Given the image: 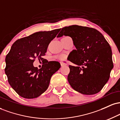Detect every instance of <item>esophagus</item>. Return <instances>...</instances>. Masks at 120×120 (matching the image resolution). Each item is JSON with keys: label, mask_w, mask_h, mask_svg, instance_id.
<instances>
[{"label": "esophagus", "mask_w": 120, "mask_h": 120, "mask_svg": "<svg viewBox=\"0 0 120 120\" xmlns=\"http://www.w3.org/2000/svg\"><path fill=\"white\" fill-rule=\"evenodd\" d=\"M60 64H61V67H64V66H65L66 65V64H65L64 63H60Z\"/></svg>", "instance_id": "1"}]
</instances>
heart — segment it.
<instances>
[{
	"label": "heart",
	"instance_id": "b5f03b06",
	"mask_svg": "<svg viewBox=\"0 0 120 120\" xmlns=\"http://www.w3.org/2000/svg\"><path fill=\"white\" fill-rule=\"evenodd\" d=\"M63 56H61V57H60V59H62V58H63Z\"/></svg>",
	"mask_w": 120,
	"mask_h": 120
}]
</instances>
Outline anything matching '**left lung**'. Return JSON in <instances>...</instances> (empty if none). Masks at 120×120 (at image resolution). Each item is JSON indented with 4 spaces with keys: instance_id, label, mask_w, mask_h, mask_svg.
Listing matches in <instances>:
<instances>
[{
    "instance_id": "obj_1",
    "label": "left lung",
    "mask_w": 120,
    "mask_h": 120,
    "mask_svg": "<svg viewBox=\"0 0 120 120\" xmlns=\"http://www.w3.org/2000/svg\"><path fill=\"white\" fill-rule=\"evenodd\" d=\"M72 38L76 49L70 53L68 81L71 87L84 95L99 93L108 82L113 68L112 49L102 34L95 29L78 25L62 28L57 37Z\"/></svg>"
}]
</instances>
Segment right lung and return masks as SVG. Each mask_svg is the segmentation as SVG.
<instances>
[{"label": "right lung", "mask_w": 120, "mask_h": 120, "mask_svg": "<svg viewBox=\"0 0 120 120\" xmlns=\"http://www.w3.org/2000/svg\"><path fill=\"white\" fill-rule=\"evenodd\" d=\"M60 29L39 31L18 39L5 57V73L9 85L21 97L33 99L48 89L51 78L60 69L58 61H46L38 69L33 66L35 59L43 61L49 43Z\"/></svg>", "instance_id": "1"}]
</instances>
